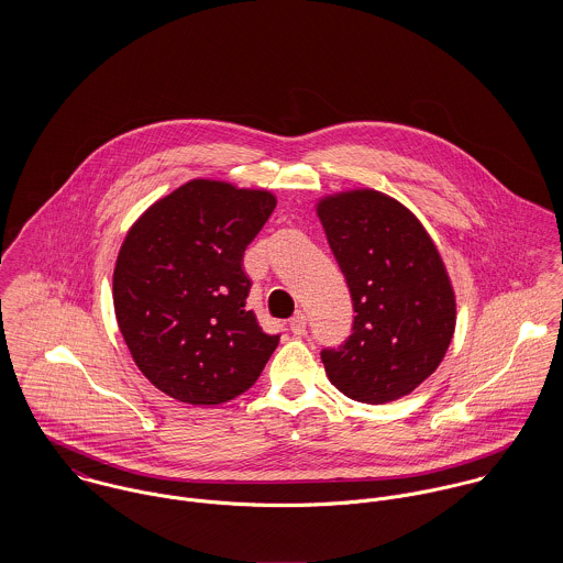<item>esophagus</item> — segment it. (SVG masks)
<instances>
[{
    "instance_id": "esophagus-1",
    "label": "esophagus",
    "mask_w": 563,
    "mask_h": 563,
    "mask_svg": "<svg viewBox=\"0 0 563 563\" xmlns=\"http://www.w3.org/2000/svg\"><path fill=\"white\" fill-rule=\"evenodd\" d=\"M288 327H290V331L295 333V335H306V327H308V321H306V317L299 312V314H295L290 322H288Z\"/></svg>"
}]
</instances>
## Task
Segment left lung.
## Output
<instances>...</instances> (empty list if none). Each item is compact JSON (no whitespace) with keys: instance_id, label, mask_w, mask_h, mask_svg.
<instances>
[{"instance_id":"8db88e82","label":"left lung","mask_w":563,"mask_h":563,"mask_svg":"<svg viewBox=\"0 0 563 563\" xmlns=\"http://www.w3.org/2000/svg\"><path fill=\"white\" fill-rule=\"evenodd\" d=\"M317 214L355 310L349 340L321 353L324 373L353 401H397L435 373L455 333L442 255L411 210L373 188L327 195Z\"/></svg>"}]
</instances>
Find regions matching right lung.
<instances>
[{
    "mask_svg": "<svg viewBox=\"0 0 563 563\" xmlns=\"http://www.w3.org/2000/svg\"><path fill=\"white\" fill-rule=\"evenodd\" d=\"M277 199L264 188L190 179L152 203L119 249L112 299L141 373L164 395L219 405L249 390L279 335L246 310V244Z\"/></svg>",
    "mask_w": 563,
    "mask_h": 563,
    "instance_id": "obj_1",
    "label": "right lung"
}]
</instances>
